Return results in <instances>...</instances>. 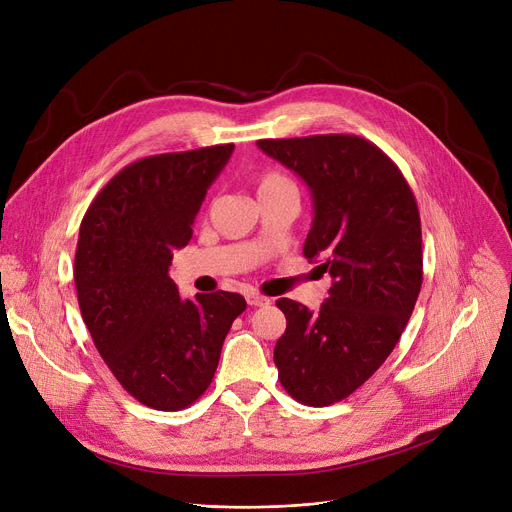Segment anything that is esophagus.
I'll list each match as a JSON object with an SVG mask.
<instances>
[{"label": "esophagus", "instance_id": "1", "mask_svg": "<svg viewBox=\"0 0 512 512\" xmlns=\"http://www.w3.org/2000/svg\"><path fill=\"white\" fill-rule=\"evenodd\" d=\"M269 302H271V300L265 298V296H261V294H255V292L247 294V304H249V306H267Z\"/></svg>", "mask_w": 512, "mask_h": 512}]
</instances>
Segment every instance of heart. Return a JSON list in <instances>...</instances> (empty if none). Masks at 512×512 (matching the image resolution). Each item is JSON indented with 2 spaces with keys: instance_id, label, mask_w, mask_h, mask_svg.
Here are the masks:
<instances>
[{
  "instance_id": "1",
  "label": "heart",
  "mask_w": 512,
  "mask_h": 512,
  "mask_svg": "<svg viewBox=\"0 0 512 512\" xmlns=\"http://www.w3.org/2000/svg\"><path fill=\"white\" fill-rule=\"evenodd\" d=\"M286 183H290V181L284 175L271 171V173L261 175V179H259V192L269 190V188H277V185H286Z\"/></svg>"
}]
</instances>
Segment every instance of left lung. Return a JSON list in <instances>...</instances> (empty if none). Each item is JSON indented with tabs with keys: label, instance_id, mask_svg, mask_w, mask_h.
<instances>
[{
	"label": "left lung",
	"instance_id": "obj_1",
	"mask_svg": "<svg viewBox=\"0 0 512 512\" xmlns=\"http://www.w3.org/2000/svg\"><path fill=\"white\" fill-rule=\"evenodd\" d=\"M257 145L308 185L314 220L304 257L333 277L316 312L275 302L288 322L273 349L277 378L298 402L329 406L376 374L406 327L423 284L421 216L400 169L361 136Z\"/></svg>",
	"mask_w": 512,
	"mask_h": 512
}]
</instances>
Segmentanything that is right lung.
I'll return each instance as SVG.
<instances>
[{"label":"right lung","instance_id":"1","mask_svg":"<svg viewBox=\"0 0 512 512\" xmlns=\"http://www.w3.org/2000/svg\"><path fill=\"white\" fill-rule=\"evenodd\" d=\"M235 145L165 153L116 173L87 208L75 251L85 327L122 388L181 410L210 386L222 343L247 302L235 292L183 300L169 277L206 192Z\"/></svg>","mask_w":512,"mask_h":512}]
</instances>
